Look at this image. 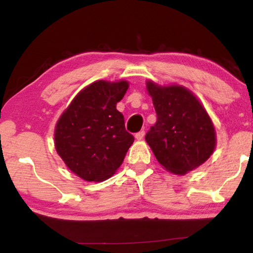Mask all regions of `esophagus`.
<instances>
[{
    "label": "esophagus",
    "instance_id": "esophagus-1",
    "mask_svg": "<svg viewBox=\"0 0 253 253\" xmlns=\"http://www.w3.org/2000/svg\"><path fill=\"white\" fill-rule=\"evenodd\" d=\"M144 136H145L144 130H140V132L135 133V139H136V140H141V139H143Z\"/></svg>",
    "mask_w": 253,
    "mask_h": 253
}]
</instances>
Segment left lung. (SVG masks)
Instances as JSON below:
<instances>
[{
    "instance_id": "1",
    "label": "left lung",
    "mask_w": 253,
    "mask_h": 253,
    "mask_svg": "<svg viewBox=\"0 0 253 253\" xmlns=\"http://www.w3.org/2000/svg\"><path fill=\"white\" fill-rule=\"evenodd\" d=\"M157 123L145 135L157 161L168 171L184 175L211 156L216 144L210 115L193 92L181 85L146 83Z\"/></svg>"
}]
</instances>
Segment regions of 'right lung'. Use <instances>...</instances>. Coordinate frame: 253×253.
<instances>
[{
    "mask_svg": "<svg viewBox=\"0 0 253 253\" xmlns=\"http://www.w3.org/2000/svg\"><path fill=\"white\" fill-rule=\"evenodd\" d=\"M127 89L126 81H96L78 92L58 120V155L84 181L101 182L114 175L134 141L117 109Z\"/></svg>",
    "mask_w": 253,
    "mask_h": 253,
    "instance_id": "obj_1",
    "label": "right lung"
}]
</instances>
